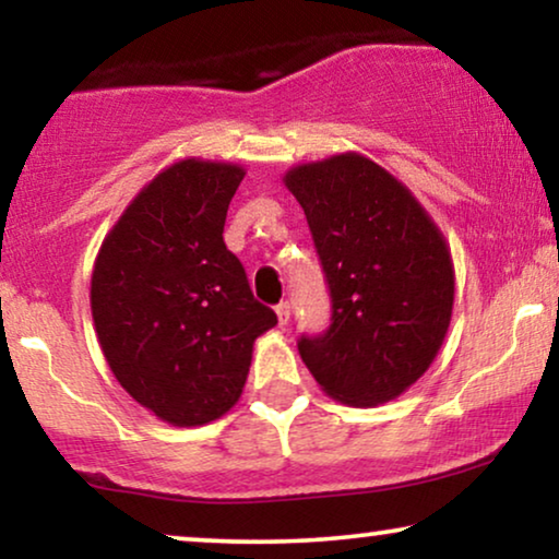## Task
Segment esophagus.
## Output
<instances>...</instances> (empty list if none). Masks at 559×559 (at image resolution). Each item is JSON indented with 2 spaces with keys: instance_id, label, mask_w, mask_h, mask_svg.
Returning <instances> with one entry per match:
<instances>
[{
  "instance_id": "34e87169",
  "label": "esophagus",
  "mask_w": 559,
  "mask_h": 559,
  "mask_svg": "<svg viewBox=\"0 0 559 559\" xmlns=\"http://www.w3.org/2000/svg\"><path fill=\"white\" fill-rule=\"evenodd\" d=\"M274 310H277L280 325H287V323H289V312H293V310H289V302H280Z\"/></svg>"
}]
</instances>
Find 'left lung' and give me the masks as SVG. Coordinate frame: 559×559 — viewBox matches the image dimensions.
I'll return each mask as SVG.
<instances>
[{
    "mask_svg": "<svg viewBox=\"0 0 559 559\" xmlns=\"http://www.w3.org/2000/svg\"><path fill=\"white\" fill-rule=\"evenodd\" d=\"M285 186L331 289L328 331L297 338L305 366L343 404L396 400L430 369L453 316L445 236L407 186L356 152L297 165Z\"/></svg>",
    "mask_w": 559,
    "mask_h": 559,
    "instance_id": "1",
    "label": "left lung"
}]
</instances>
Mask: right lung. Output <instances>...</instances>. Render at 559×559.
<instances>
[{"label": "right lung", "mask_w": 559, "mask_h": 559, "mask_svg": "<svg viewBox=\"0 0 559 559\" xmlns=\"http://www.w3.org/2000/svg\"><path fill=\"white\" fill-rule=\"evenodd\" d=\"M243 167L180 159L144 186L98 249L91 312L109 369L134 402L178 427L226 415L254 341L277 325L224 243Z\"/></svg>", "instance_id": "add662e5"}]
</instances>
